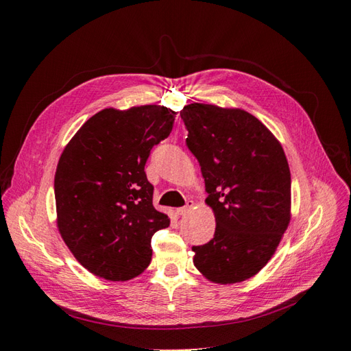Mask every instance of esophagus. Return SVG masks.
Masks as SVG:
<instances>
[{"mask_svg": "<svg viewBox=\"0 0 351 351\" xmlns=\"http://www.w3.org/2000/svg\"><path fill=\"white\" fill-rule=\"evenodd\" d=\"M193 200H187V204H186V206H183V208H178L177 209V214L178 215H187L190 210H192V208H193Z\"/></svg>", "mask_w": 351, "mask_h": 351, "instance_id": "obj_1", "label": "esophagus"}]
</instances>
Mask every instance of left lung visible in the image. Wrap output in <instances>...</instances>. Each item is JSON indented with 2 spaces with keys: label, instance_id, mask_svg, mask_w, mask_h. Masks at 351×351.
I'll list each match as a JSON object with an SVG mask.
<instances>
[{
  "label": "left lung",
  "instance_id": "1",
  "mask_svg": "<svg viewBox=\"0 0 351 351\" xmlns=\"http://www.w3.org/2000/svg\"><path fill=\"white\" fill-rule=\"evenodd\" d=\"M180 115L217 222L214 239L192 247L195 267L215 284L246 281L274 256L291 219V174L282 146L240 108L195 102Z\"/></svg>",
  "mask_w": 351,
  "mask_h": 351
}]
</instances>
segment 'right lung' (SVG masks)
Returning <instances> with one entry per match:
<instances>
[{
  "instance_id": "add662e5",
  "label": "right lung",
  "mask_w": 351,
  "mask_h": 351,
  "mask_svg": "<svg viewBox=\"0 0 351 351\" xmlns=\"http://www.w3.org/2000/svg\"><path fill=\"white\" fill-rule=\"evenodd\" d=\"M161 105L105 108L66 145L54 178L57 227L82 267L108 281H129L151 263V239L169 226L154 208L145 164L173 130Z\"/></svg>"
}]
</instances>
